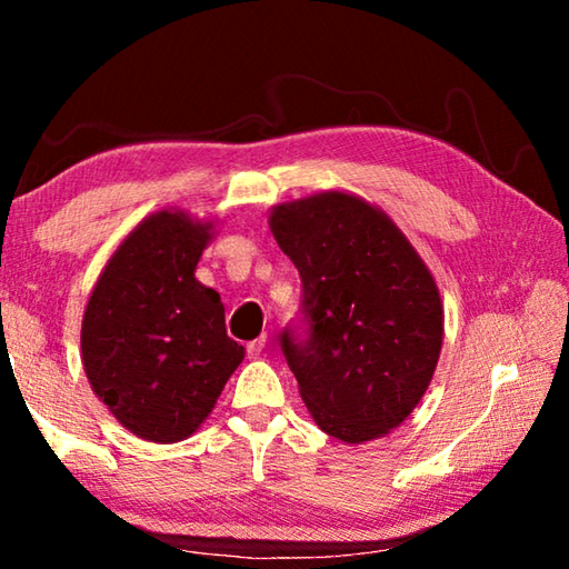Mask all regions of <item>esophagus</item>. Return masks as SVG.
I'll return each mask as SVG.
<instances>
[{"instance_id": "esophagus-1", "label": "esophagus", "mask_w": 569, "mask_h": 569, "mask_svg": "<svg viewBox=\"0 0 569 569\" xmlns=\"http://www.w3.org/2000/svg\"><path fill=\"white\" fill-rule=\"evenodd\" d=\"M266 333L263 336H258L256 341H250L248 346H246V351H248V359H261L263 356V349H266Z\"/></svg>"}]
</instances>
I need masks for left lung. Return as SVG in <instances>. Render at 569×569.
<instances>
[{
	"mask_svg": "<svg viewBox=\"0 0 569 569\" xmlns=\"http://www.w3.org/2000/svg\"><path fill=\"white\" fill-rule=\"evenodd\" d=\"M301 273L308 336L281 349L316 427L346 445L387 437L427 393L445 341L435 276L399 226L353 192L323 190L268 213Z\"/></svg>",
	"mask_w": 569,
	"mask_h": 569,
	"instance_id": "left-lung-1",
	"label": "left lung"
}]
</instances>
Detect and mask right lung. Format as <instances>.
<instances>
[{
    "mask_svg": "<svg viewBox=\"0 0 569 569\" xmlns=\"http://www.w3.org/2000/svg\"><path fill=\"white\" fill-rule=\"evenodd\" d=\"M216 220L162 208L142 218L92 286L82 366L130 435L176 445L213 411L246 349L226 333V308L196 278Z\"/></svg>",
    "mask_w": 569,
    "mask_h": 569,
    "instance_id": "add662e5",
    "label": "right lung"
}]
</instances>
